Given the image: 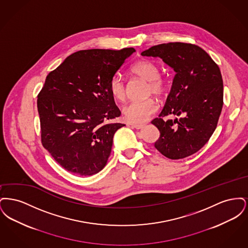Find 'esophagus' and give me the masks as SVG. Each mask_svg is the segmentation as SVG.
I'll list each match as a JSON object with an SVG mask.
<instances>
[{
  "mask_svg": "<svg viewBox=\"0 0 248 248\" xmlns=\"http://www.w3.org/2000/svg\"><path fill=\"white\" fill-rule=\"evenodd\" d=\"M131 126L136 128V129H141V128H143V124H131Z\"/></svg>",
  "mask_w": 248,
  "mask_h": 248,
  "instance_id": "esophagus-1",
  "label": "esophagus"
}]
</instances>
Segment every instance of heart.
<instances>
[{"instance_id":"heart-1","label":"heart","mask_w":248,"mask_h":248,"mask_svg":"<svg viewBox=\"0 0 248 248\" xmlns=\"http://www.w3.org/2000/svg\"><path fill=\"white\" fill-rule=\"evenodd\" d=\"M130 71L149 82L148 93L161 96L167 90V83L160 76V71L157 65L151 60H140L134 64ZM108 89L111 95L119 101H123L126 96V86L124 79L115 74L108 84ZM157 103L153 98H148L143 101L133 100L127 102L123 107V114L124 119L132 124H141L153 115L157 110Z\"/></svg>"}]
</instances>
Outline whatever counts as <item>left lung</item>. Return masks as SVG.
I'll use <instances>...</instances> for the list:
<instances>
[{
    "instance_id": "8db88e82",
    "label": "left lung",
    "mask_w": 248,
    "mask_h": 248,
    "mask_svg": "<svg viewBox=\"0 0 248 248\" xmlns=\"http://www.w3.org/2000/svg\"><path fill=\"white\" fill-rule=\"evenodd\" d=\"M141 55L163 59L176 72L165 107L152 122L161 133L155 148L173 160L197 153L211 138L223 106L218 66L203 49L184 43L154 46ZM170 114L185 117L161 119Z\"/></svg>"
}]
</instances>
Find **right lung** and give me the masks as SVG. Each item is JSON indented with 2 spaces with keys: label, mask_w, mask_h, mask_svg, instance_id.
I'll return each mask as SVG.
<instances>
[{
  "label": "right lung",
  "mask_w": 248,
  "mask_h": 248,
  "mask_svg": "<svg viewBox=\"0 0 248 248\" xmlns=\"http://www.w3.org/2000/svg\"><path fill=\"white\" fill-rule=\"evenodd\" d=\"M134 48L89 49L65 59L38 95L42 144L64 169L92 176L106 165L113 136L123 124L108 84Z\"/></svg>",
  "instance_id": "right-lung-1"
}]
</instances>
